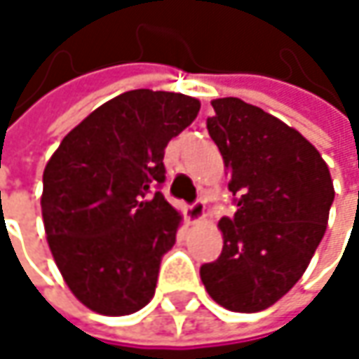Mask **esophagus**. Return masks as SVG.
<instances>
[{
	"label": "esophagus",
	"instance_id": "esophagus-1",
	"mask_svg": "<svg viewBox=\"0 0 359 359\" xmlns=\"http://www.w3.org/2000/svg\"><path fill=\"white\" fill-rule=\"evenodd\" d=\"M205 218V203L201 199H197L189 210H187V222L191 224H197Z\"/></svg>",
	"mask_w": 359,
	"mask_h": 359
}]
</instances>
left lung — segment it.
Wrapping results in <instances>:
<instances>
[{
    "label": "left lung",
    "mask_w": 359,
    "mask_h": 359,
    "mask_svg": "<svg viewBox=\"0 0 359 359\" xmlns=\"http://www.w3.org/2000/svg\"><path fill=\"white\" fill-rule=\"evenodd\" d=\"M208 133L231 175L237 212L201 283L231 312L274 306L306 272L328 224L334 187L320 151L293 126L239 97L212 100Z\"/></svg>",
    "instance_id": "obj_1"
}]
</instances>
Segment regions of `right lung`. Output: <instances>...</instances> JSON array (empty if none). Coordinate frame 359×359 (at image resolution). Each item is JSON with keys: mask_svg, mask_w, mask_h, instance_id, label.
<instances>
[{"mask_svg": "<svg viewBox=\"0 0 359 359\" xmlns=\"http://www.w3.org/2000/svg\"><path fill=\"white\" fill-rule=\"evenodd\" d=\"M199 100L135 89L93 109L43 170L41 214L72 295L104 316H128L154 293L182 216L158 184L164 149L199 114Z\"/></svg>", "mask_w": 359, "mask_h": 359, "instance_id": "1", "label": "right lung"}]
</instances>
